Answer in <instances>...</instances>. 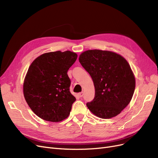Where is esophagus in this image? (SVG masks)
Listing matches in <instances>:
<instances>
[{
    "label": "esophagus",
    "mask_w": 158,
    "mask_h": 158,
    "mask_svg": "<svg viewBox=\"0 0 158 158\" xmlns=\"http://www.w3.org/2000/svg\"><path fill=\"white\" fill-rule=\"evenodd\" d=\"M78 95H79L80 98H82L83 95H84V92H80V93H79V94H78Z\"/></svg>",
    "instance_id": "obj_1"
}]
</instances>
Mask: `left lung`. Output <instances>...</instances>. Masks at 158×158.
I'll use <instances>...</instances> for the list:
<instances>
[{
	"label": "left lung",
	"mask_w": 158,
	"mask_h": 158,
	"mask_svg": "<svg viewBox=\"0 0 158 158\" xmlns=\"http://www.w3.org/2000/svg\"><path fill=\"white\" fill-rule=\"evenodd\" d=\"M79 61L95 87L94 99L86 103L89 111L102 118L117 116L130 103L135 89L128 62L115 52L98 49L84 51Z\"/></svg>",
	"instance_id": "obj_1"
}]
</instances>
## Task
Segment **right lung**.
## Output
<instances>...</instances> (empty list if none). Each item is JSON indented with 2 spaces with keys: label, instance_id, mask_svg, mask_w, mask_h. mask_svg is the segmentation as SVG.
Returning <instances> with one entry per match:
<instances>
[{
  "label": "right lung",
  "instance_id": "right-lung-1",
  "mask_svg": "<svg viewBox=\"0 0 158 158\" xmlns=\"http://www.w3.org/2000/svg\"><path fill=\"white\" fill-rule=\"evenodd\" d=\"M70 51L44 53L33 61L23 82V95L36 115L59 122L70 114L76 98L70 92L67 72L77 59Z\"/></svg>",
  "mask_w": 158,
  "mask_h": 158
}]
</instances>
